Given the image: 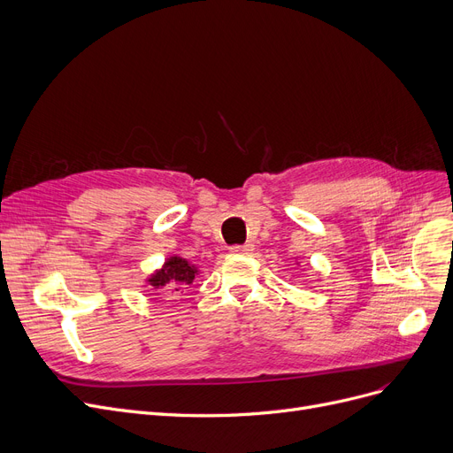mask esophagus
Masks as SVG:
<instances>
[{
	"instance_id": "obj_1",
	"label": "esophagus",
	"mask_w": 453,
	"mask_h": 453,
	"mask_svg": "<svg viewBox=\"0 0 453 453\" xmlns=\"http://www.w3.org/2000/svg\"><path fill=\"white\" fill-rule=\"evenodd\" d=\"M230 250L234 254H250L254 250V247L250 243H245V245H234Z\"/></svg>"
}]
</instances>
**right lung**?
<instances>
[{"mask_svg": "<svg viewBox=\"0 0 453 453\" xmlns=\"http://www.w3.org/2000/svg\"><path fill=\"white\" fill-rule=\"evenodd\" d=\"M196 274H197L196 265H191L188 260H184V257L171 256L160 271H157L155 274H150L147 282L153 286L155 289L165 288L167 284H171V288H175L173 291H180V286H191L193 284Z\"/></svg>", "mask_w": 453, "mask_h": 453, "instance_id": "add662e5", "label": "right lung"}]
</instances>
